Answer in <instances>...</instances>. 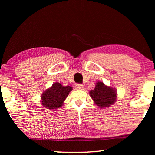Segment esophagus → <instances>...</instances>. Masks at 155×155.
<instances>
[{
  "label": "esophagus",
  "instance_id": "esophagus-1",
  "mask_svg": "<svg viewBox=\"0 0 155 155\" xmlns=\"http://www.w3.org/2000/svg\"><path fill=\"white\" fill-rule=\"evenodd\" d=\"M76 88H77V90H83L84 85H81V84H77V85H76Z\"/></svg>",
  "mask_w": 155,
  "mask_h": 155
}]
</instances>
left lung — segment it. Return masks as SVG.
I'll use <instances>...</instances> for the list:
<instances>
[{"mask_svg":"<svg viewBox=\"0 0 155 155\" xmlns=\"http://www.w3.org/2000/svg\"><path fill=\"white\" fill-rule=\"evenodd\" d=\"M90 94L95 104L101 108L110 107L116 101L115 89L106 86L103 82L96 83L95 88L90 91Z\"/></svg>","mask_w":155,"mask_h":155,"instance_id":"1","label":"left lung"}]
</instances>
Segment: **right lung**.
<instances>
[{
    "mask_svg": "<svg viewBox=\"0 0 155 155\" xmlns=\"http://www.w3.org/2000/svg\"><path fill=\"white\" fill-rule=\"evenodd\" d=\"M72 87L70 86H63L61 83H54L52 87L44 91L41 95V104L47 109H58L64 104L70 91Z\"/></svg>",
    "mask_w": 155,
    "mask_h": 155,
    "instance_id": "1",
    "label": "right lung"
}]
</instances>
